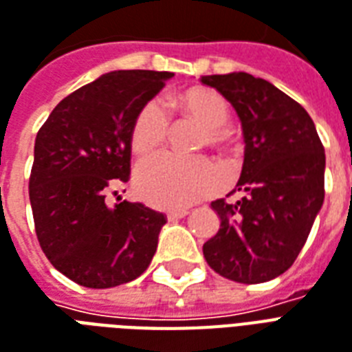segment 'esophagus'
Wrapping results in <instances>:
<instances>
[{"mask_svg": "<svg viewBox=\"0 0 352 352\" xmlns=\"http://www.w3.org/2000/svg\"><path fill=\"white\" fill-rule=\"evenodd\" d=\"M184 216H188V210H184V208H182V210H171V212H168V219H170V221L181 219V218H184Z\"/></svg>", "mask_w": 352, "mask_h": 352, "instance_id": "esophagus-1", "label": "esophagus"}]
</instances>
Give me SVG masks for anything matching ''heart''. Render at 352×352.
<instances>
[{
    "label": "heart",
    "instance_id": "b5f03b06",
    "mask_svg": "<svg viewBox=\"0 0 352 352\" xmlns=\"http://www.w3.org/2000/svg\"><path fill=\"white\" fill-rule=\"evenodd\" d=\"M173 104L195 118L205 127L203 140L210 146L227 142L225 125L230 109L218 92L208 88H192L173 99ZM170 129V114L162 101L151 99L134 116L131 127V147L138 155L153 151L164 142ZM223 182V171L205 157H184L175 153H155L138 162L134 170V186L142 199L158 208H184L214 194Z\"/></svg>",
    "mask_w": 352,
    "mask_h": 352
}]
</instances>
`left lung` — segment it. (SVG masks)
<instances>
[{
    "instance_id": "left-lung-1",
    "label": "left lung",
    "mask_w": 352,
    "mask_h": 352,
    "mask_svg": "<svg viewBox=\"0 0 352 352\" xmlns=\"http://www.w3.org/2000/svg\"><path fill=\"white\" fill-rule=\"evenodd\" d=\"M201 82L232 104L245 142L243 197L212 201L221 223L203 254L229 280L267 283L294 264L323 206L325 149L308 112L265 79L232 72Z\"/></svg>"
}]
</instances>
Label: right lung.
<instances>
[{
  "label": "right lung",
  "mask_w": 352,
  "mask_h": 352,
  "mask_svg": "<svg viewBox=\"0 0 352 352\" xmlns=\"http://www.w3.org/2000/svg\"><path fill=\"white\" fill-rule=\"evenodd\" d=\"M171 72L118 69L53 109L34 140L29 201L40 248L55 270L87 288H112L146 272L164 214L109 205L129 181L131 127ZM122 199V197H120Z\"/></svg>",
  "instance_id": "1"
}]
</instances>
